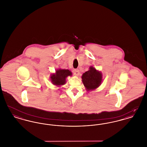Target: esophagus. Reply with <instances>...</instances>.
<instances>
[{"label": "esophagus", "instance_id": "obj_1", "mask_svg": "<svg viewBox=\"0 0 147 147\" xmlns=\"http://www.w3.org/2000/svg\"><path fill=\"white\" fill-rule=\"evenodd\" d=\"M73 73L76 75V76H78L79 74V73H80V72H79V69H74V70H73Z\"/></svg>", "mask_w": 147, "mask_h": 147}]
</instances>
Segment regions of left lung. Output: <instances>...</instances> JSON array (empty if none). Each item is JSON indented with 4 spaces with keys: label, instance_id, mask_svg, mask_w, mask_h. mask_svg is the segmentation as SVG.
<instances>
[{
    "label": "left lung",
    "instance_id": "1",
    "mask_svg": "<svg viewBox=\"0 0 147 147\" xmlns=\"http://www.w3.org/2000/svg\"><path fill=\"white\" fill-rule=\"evenodd\" d=\"M102 74L91 66L89 70L85 72L82 78L86 90L88 91L94 90L98 88L102 82Z\"/></svg>",
    "mask_w": 147,
    "mask_h": 147
}]
</instances>
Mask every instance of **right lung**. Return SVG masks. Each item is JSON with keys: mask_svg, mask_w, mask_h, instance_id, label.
<instances>
[{"mask_svg": "<svg viewBox=\"0 0 147 147\" xmlns=\"http://www.w3.org/2000/svg\"><path fill=\"white\" fill-rule=\"evenodd\" d=\"M72 73L68 69H58L56 73L51 75V81L53 84L59 86L63 85L66 83V78L68 76H71Z\"/></svg>", "mask_w": 147, "mask_h": 147, "instance_id": "add662e5", "label": "right lung"}]
</instances>
